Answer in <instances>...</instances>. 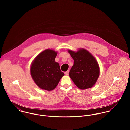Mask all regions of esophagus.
Returning <instances> with one entry per match:
<instances>
[{"label":"esophagus","instance_id":"obj_1","mask_svg":"<svg viewBox=\"0 0 130 130\" xmlns=\"http://www.w3.org/2000/svg\"><path fill=\"white\" fill-rule=\"evenodd\" d=\"M69 72V70H68L67 71H66L65 72V75H66V76H68V75Z\"/></svg>","mask_w":130,"mask_h":130}]
</instances>
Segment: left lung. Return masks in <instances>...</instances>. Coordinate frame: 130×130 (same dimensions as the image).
Returning <instances> with one entry per match:
<instances>
[{"label": "left lung", "mask_w": 130, "mask_h": 130, "mask_svg": "<svg viewBox=\"0 0 130 130\" xmlns=\"http://www.w3.org/2000/svg\"><path fill=\"white\" fill-rule=\"evenodd\" d=\"M68 52L74 61L69 73L70 78L80 89L91 88L96 84L100 74L96 58L83 48L77 51L68 50Z\"/></svg>", "instance_id": "1"}]
</instances>
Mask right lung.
Instances as JSON below:
<instances>
[{"label":"right lung","instance_id":"1","mask_svg":"<svg viewBox=\"0 0 130 130\" xmlns=\"http://www.w3.org/2000/svg\"><path fill=\"white\" fill-rule=\"evenodd\" d=\"M57 53L52 49H46L37 55L31 64V76L35 84L42 89H54L64 76L59 64L55 62Z\"/></svg>","mask_w":130,"mask_h":130}]
</instances>
